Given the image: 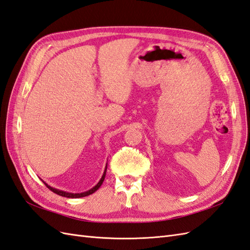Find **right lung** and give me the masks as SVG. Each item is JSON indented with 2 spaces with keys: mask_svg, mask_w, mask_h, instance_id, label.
<instances>
[{
  "mask_svg": "<svg viewBox=\"0 0 250 250\" xmlns=\"http://www.w3.org/2000/svg\"><path fill=\"white\" fill-rule=\"evenodd\" d=\"M105 171H106V169H105ZM105 171H104V175H102V177H101V180L99 181V183L96 185V186L94 187V188H92L91 190H88V191H86V192H83V193H68V192H64V191H61V190H57V189H55V188H52V187H49L48 185H46L45 183V186L49 189V190H52L54 193H56V194H58V195H61V196H64V197H70V198H78V197H83V196H87V195H89V194H92V193H94L95 191H97L98 189H99V187L101 186L102 185V183H104V176H105Z\"/></svg>",
  "mask_w": 250,
  "mask_h": 250,
  "instance_id": "right-lung-1",
  "label": "right lung"
}]
</instances>
